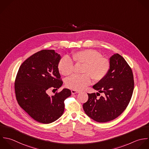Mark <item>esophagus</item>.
<instances>
[{"mask_svg":"<svg viewBox=\"0 0 149 149\" xmlns=\"http://www.w3.org/2000/svg\"><path fill=\"white\" fill-rule=\"evenodd\" d=\"M79 93V91H75V90H71V93H72V95L76 94V93Z\"/></svg>","mask_w":149,"mask_h":149,"instance_id":"esophagus-1","label":"esophagus"}]
</instances>
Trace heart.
Wrapping results in <instances>:
<instances>
[{"label": "heart", "mask_w": 149, "mask_h": 149, "mask_svg": "<svg viewBox=\"0 0 149 149\" xmlns=\"http://www.w3.org/2000/svg\"><path fill=\"white\" fill-rule=\"evenodd\" d=\"M73 61L82 64L81 75H74L65 81L67 88L80 91L91 84L92 79L95 82H100L107 76L110 68L108 58L102 57L99 52L92 49H86L74 53L71 58L63 57L58 64L60 72L64 75H71L74 70Z\"/></svg>", "instance_id": "1"}]
</instances>
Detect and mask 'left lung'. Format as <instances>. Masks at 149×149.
<instances>
[{
  "instance_id": "left-lung-1",
  "label": "left lung",
  "mask_w": 149,
  "mask_h": 149,
  "mask_svg": "<svg viewBox=\"0 0 149 149\" xmlns=\"http://www.w3.org/2000/svg\"><path fill=\"white\" fill-rule=\"evenodd\" d=\"M110 63L107 76L93 86L103 96L98 98L99 93H88V100L83 104L87 116L99 123L110 121L120 116L128 106L134 88L132 69L123 57L115 54Z\"/></svg>"
}]
</instances>
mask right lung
<instances>
[{"label":"right lung","mask_w":149,"mask_h":149,"mask_svg":"<svg viewBox=\"0 0 149 149\" xmlns=\"http://www.w3.org/2000/svg\"><path fill=\"white\" fill-rule=\"evenodd\" d=\"M60 59L54 50H40L25 60L16 75L14 90L19 106L40 123L59 118L64 111V100L71 95L68 89L48 95L49 90L56 91L63 84L58 68Z\"/></svg>","instance_id":"obj_1"}]
</instances>
